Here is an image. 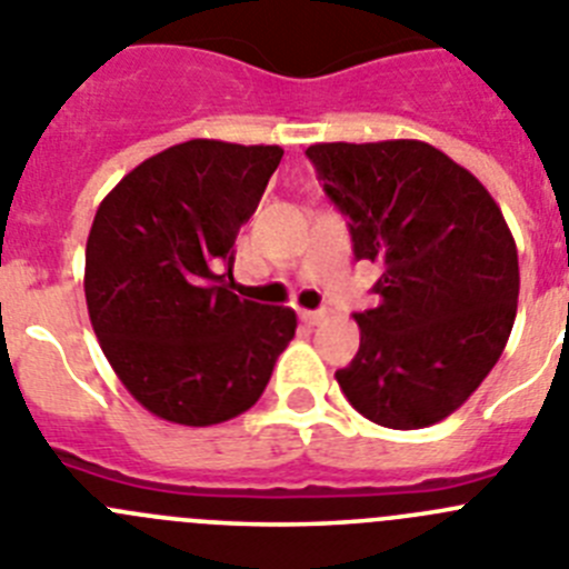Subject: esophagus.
I'll return each instance as SVG.
<instances>
[{
	"label": "esophagus",
	"mask_w": 569,
	"mask_h": 569,
	"mask_svg": "<svg viewBox=\"0 0 569 569\" xmlns=\"http://www.w3.org/2000/svg\"><path fill=\"white\" fill-rule=\"evenodd\" d=\"M300 320L306 322V326H320V322L326 320V311H322V309H317V311H306V309H302L300 311Z\"/></svg>",
	"instance_id": "obj_1"
}]
</instances>
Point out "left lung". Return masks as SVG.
<instances>
[{
  "label": "left lung",
  "instance_id": "obj_1",
  "mask_svg": "<svg viewBox=\"0 0 569 569\" xmlns=\"http://www.w3.org/2000/svg\"><path fill=\"white\" fill-rule=\"evenodd\" d=\"M348 216L357 260L381 263L362 339L337 370L379 427L452 416L502 357L517 317V243L480 179L421 140L317 142L306 151Z\"/></svg>",
  "mask_w": 569,
  "mask_h": 569
}]
</instances>
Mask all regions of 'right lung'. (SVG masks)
<instances>
[{"label":"right lung","mask_w":569,"mask_h":569,"mask_svg":"<svg viewBox=\"0 0 569 569\" xmlns=\"http://www.w3.org/2000/svg\"><path fill=\"white\" fill-rule=\"evenodd\" d=\"M280 146L188 140L126 173L87 241L89 320L126 390L182 427L241 416L267 390L297 315L232 291L241 224ZM224 262L226 276L214 269Z\"/></svg>","instance_id":"obj_1"}]
</instances>
